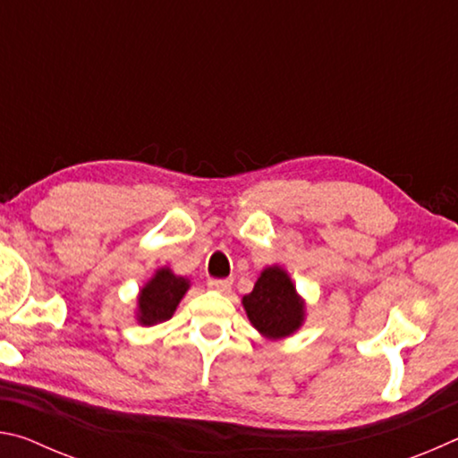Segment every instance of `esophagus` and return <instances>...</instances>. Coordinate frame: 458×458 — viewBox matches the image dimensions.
Instances as JSON below:
<instances>
[{
	"mask_svg": "<svg viewBox=\"0 0 458 458\" xmlns=\"http://www.w3.org/2000/svg\"><path fill=\"white\" fill-rule=\"evenodd\" d=\"M208 286H210L212 291L228 293L232 289V281L230 278H210V281H208Z\"/></svg>",
	"mask_w": 458,
	"mask_h": 458,
	"instance_id": "34e87169",
	"label": "esophagus"
}]
</instances>
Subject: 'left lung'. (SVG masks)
Wrapping results in <instances>:
<instances>
[{
	"mask_svg": "<svg viewBox=\"0 0 458 458\" xmlns=\"http://www.w3.org/2000/svg\"><path fill=\"white\" fill-rule=\"evenodd\" d=\"M242 305L250 323L268 339L291 335L305 319L303 299L281 267L262 270L252 293L242 299Z\"/></svg>",
	"mask_w": 458,
	"mask_h": 458,
	"instance_id": "1",
	"label": "left lung"
}]
</instances>
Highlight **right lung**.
I'll return each mask as SVG.
<instances>
[{"label": "right lung", "instance_id": "1", "mask_svg": "<svg viewBox=\"0 0 458 458\" xmlns=\"http://www.w3.org/2000/svg\"><path fill=\"white\" fill-rule=\"evenodd\" d=\"M188 289V278L175 276L169 268H159L139 293V323L157 325L172 319L174 311Z\"/></svg>", "mask_w": 458, "mask_h": 458}]
</instances>
